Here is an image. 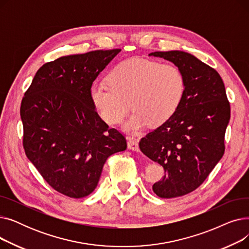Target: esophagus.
I'll list each match as a JSON object with an SVG mask.
<instances>
[{"label":"esophagus","instance_id":"obj_1","mask_svg":"<svg viewBox=\"0 0 249 249\" xmlns=\"http://www.w3.org/2000/svg\"><path fill=\"white\" fill-rule=\"evenodd\" d=\"M127 145L128 148L135 150V151H139V146H138V141L136 139H134L133 137H129L128 141H127Z\"/></svg>","mask_w":249,"mask_h":249}]
</instances>
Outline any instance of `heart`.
Here are the masks:
<instances>
[{
	"instance_id": "obj_1",
	"label": "heart",
	"mask_w": 249,
	"mask_h": 249,
	"mask_svg": "<svg viewBox=\"0 0 249 249\" xmlns=\"http://www.w3.org/2000/svg\"><path fill=\"white\" fill-rule=\"evenodd\" d=\"M108 82L91 86L90 101L103 120L112 125L120 124L132 107L135 112L126 124L131 132L148 123L160 126L168 121L186 90L185 74L177 64L142 58L118 63Z\"/></svg>"
}]
</instances>
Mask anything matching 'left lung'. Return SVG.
<instances>
[{
    "mask_svg": "<svg viewBox=\"0 0 249 249\" xmlns=\"http://www.w3.org/2000/svg\"><path fill=\"white\" fill-rule=\"evenodd\" d=\"M149 55L174 62L186 77L176 114L139 142L140 150L164 169L153 192L160 198H177L199 188L223 156L230 103L220 74L197 57L178 50Z\"/></svg>",
    "mask_w": 249,
    "mask_h": 249,
    "instance_id": "obj_1",
    "label": "left lung"
}]
</instances>
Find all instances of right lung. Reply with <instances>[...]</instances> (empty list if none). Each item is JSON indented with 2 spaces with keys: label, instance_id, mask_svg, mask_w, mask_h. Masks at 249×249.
<instances>
[{
  "label": "right lung",
  "instance_id": "right-lung-1",
  "mask_svg": "<svg viewBox=\"0 0 249 249\" xmlns=\"http://www.w3.org/2000/svg\"><path fill=\"white\" fill-rule=\"evenodd\" d=\"M120 51L46 62L22 99L25 153L47 184L67 197L89 195L109 156L127 148L125 135L101 119L89 97L93 82Z\"/></svg>",
  "mask_w": 249,
  "mask_h": 249
}]
</instances>
